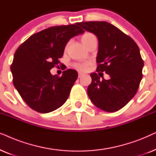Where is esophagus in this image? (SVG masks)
<instances>
[{"mask_svg":"<svg viewBox=\"0 0 156 156\" xmlns=\"http://www.w3.org/2000/svg\"><path fill=\"white\" fill-rule=\"evenodd\" d=\"M83 75H84V74L82 73V72H79V74H78V76H79V78H81Z\"/></svg>","mask_w":156,"mask_h":156,"instance_id":"34e87169","label":"esophagus"}]
</instances>
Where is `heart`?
<instances>
[{
    "instance_id": "obj_1",
    "label": "heart",
    "mask_w": 156,
    "mask_h": 156,
    "mask_svg": "<svg viewBox=\"0 0 156 156\" xmlns=\"http://www.w3.org/2000/svg\"><path fill=\"white\" fill-rule=\"evenodd\" d=\"M81 40H82V43L84 44L85 47H87L91 41L97 40V38H96V36L94 34L90 33H86L82 36ZM89 65H90L89 62H85L82 63H76L74 64V67L81 70V71H86L88 69Z\"/></svg>"
}]
</instances>
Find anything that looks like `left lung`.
I'll return each mask as SVG.
<instances>
[{"label": "left lung", "mask_w": 156, "mask_h": 156, "mask_svg": "<svg viewBox=\"0 0 156 156\" xmlns=\"http://www.w3.org/2000/svg\"><path fill=\"white\" fill-rule=\"evenodd\" d=\"M76 25L97 36V71L110 76L101 81L97 73L90 74L91 83L87 88L89 99L104 112H116L129 103L139 87L144 67L139 48L129 36L109 23L91 21Z\"/></svg>", "instance_id": "1"}]
</instances>
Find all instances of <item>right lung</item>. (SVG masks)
Returning a JSON list of instances; mask_svg holds the SVG:
<instances>
[{"instance_id": "1", "label": "right lung", "mask_w": 156, "mask_h": 156, "mask_svg": "<svg viewBox=\"0 0 156 156\" xmlns=\"http://www.w3.org/2000/svg\"><path fill=\"white\" fill-rule=\"evenodd\" d=\"M75 25L50 27L31 35L17 49L10 67L12 82L19 94L31 108L45 114L65 103L78 77L69 69L59 77L50 69L59 63L66 44L84 33Z\"/></svg>"}]
</instances>
